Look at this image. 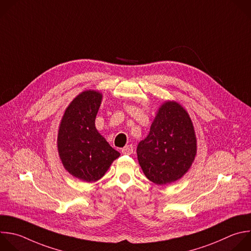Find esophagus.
I'll list each match as a JSON object with an SVG mask.
<instances>
[{"mask_svg": "<svg viewBox=\"0 0 251 251\" xmlns=\"http://www.w3.org/2000/svg\"><path fill=\"white\" fill-rule=\"evenodd\" d=\"M133 151H134V149H133L132 145H127L122 149L121 151L123 154H131V153H133Z\"/></svg>", "mask_w": 251, "mask_h": 251, "instance_id": "obj_1", "label": "esophagus"}]
</instances>
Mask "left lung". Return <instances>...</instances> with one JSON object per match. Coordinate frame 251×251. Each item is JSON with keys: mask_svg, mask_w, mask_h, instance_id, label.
Wrapping results in <instances>:
<instances>
[{"mask_svg": "<svg viewBox=\"0 0 251 251\" xmlns=\"http://www.w3.org/2000/svg\"><path fill=\"white\" fill-rule=\"evenodd\" d=\"M196 153L197 139L188 112L175 100L164 101L149 135L137 147L144 175L156 185L173 183L189 171Z\"/></svg>", "mask_w": 251, "mask_h": 251, "instance_id": "8db88e82", "label": "left lung"}]
</instances>
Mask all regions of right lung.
I'll use <instances>...</instances> for the list:
<instances>
[{"instance_id": "right-lung-1", "label": "right lung", "mask_w": 251, "mask_h": 251, "mask_svg": "<svg viewBox=\"0 0 251 251\" xmlns=\"http://www.w3.org/2000/svg\"><path fill=\"white\" fill-rule=\"evenodd\" d=\"M102 94L89 90L77 95L61 119L57 147L65 170L86 182L100 179L120 152L96 128Z\"/></svg>"}]
</instances>
